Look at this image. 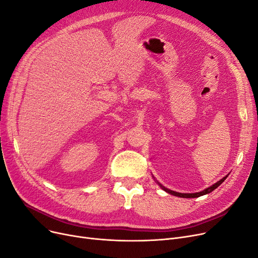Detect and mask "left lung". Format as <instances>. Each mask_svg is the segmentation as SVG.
I'll list each match as a JSON object with an SVG mask.
<instances>
[{"label":"left lung","mask_w":258,"mask_h":258,"mask_svg":"<svg viewBox=\"0 0 258 258\" xmlns=\"http://www.w3.org/2000/svg\"><path fill=\"white\" fill-rule=\"evenodd\" d=\"M227 177V175L226 176H224L223 178H221L220 180H219V182H217L216 184H214L213 186H211V187H208V188H206V189H204L203 191H200V192H196V194H179V192H175V191H172V190H169V189H167V188H165L164 186H161L160 184V187L163 188L165 191H167L168 194H170V195H173V196H175V197H179V198H199V197H201V196H204V195H207V194H211L213 190H215L217 187H219L220 186L224 180H225V178Z\"/></svg>","instance_id":"8db88e82"}]
</instances>
